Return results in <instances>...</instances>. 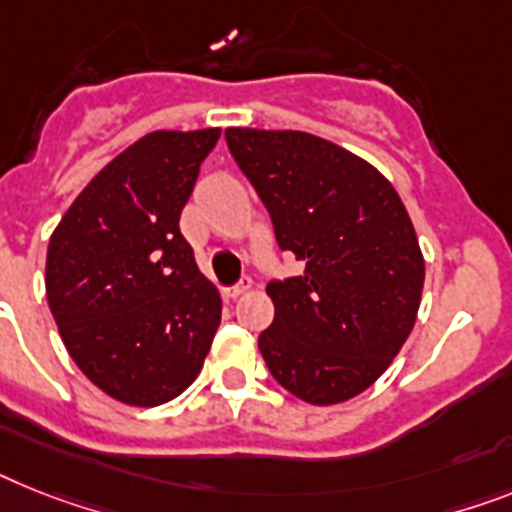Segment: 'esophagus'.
Returning a JSON list of instances; mask_svg holds the SVG:
<instances>
[{"mask_svg": "<svg viewBox=\"0 0 512 512\" xmlns=\"http://www.w3.org/2000/svg\"><path fill=\"white\" fill-rule=\"evenodd\" d=\"M249 289H252V281H249V278H244V281H239L236 286H231V289H223V296H226V299H236V296L247 294Z\"/></svg>", "mask_w": 512, "mask_h": 512, "instance_id": "34e87169", "label": "esophagus"}]
</instances>
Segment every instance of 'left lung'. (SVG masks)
<instances>
[{
	"mask_svg": "<svg viewBox=\"0 0 512 512\" xmlns=\"http://www.w3.org/2000/svg\"><path fill=\"white\" fill-rule=\"evenodd\" d=\"M226 143L302 276L270 281L260 354L312 406L364 393L414 330L424 255L393 184L341 145L296 130L229 127Z\"/></svg>",
	"mask_w": 512,
	"mask_h": 512,
	"instance_id": "left-lung-1",
	"label": "left lung"
}]
</instances>
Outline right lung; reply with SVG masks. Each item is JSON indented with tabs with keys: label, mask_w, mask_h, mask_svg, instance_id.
Listing matches in <instances>:
<instances>
[{
	"label": "right lung",
	"mask_w": 512,
	"mask_h": 512,
	"mask_svg": "<svg viewBox=\"0 0 512 512\" xmlns=\"http://www.w3.org/2000/svg\"><path fill=\"white\" fill-rule=\"evenodd\" d=\"M221 130H156L67 208L46 252V299L85 377L127 406L190 388L221 325V296L179 231Z\"/></svg>",
	"instance_id": "obj_1"
}]
</instances>
